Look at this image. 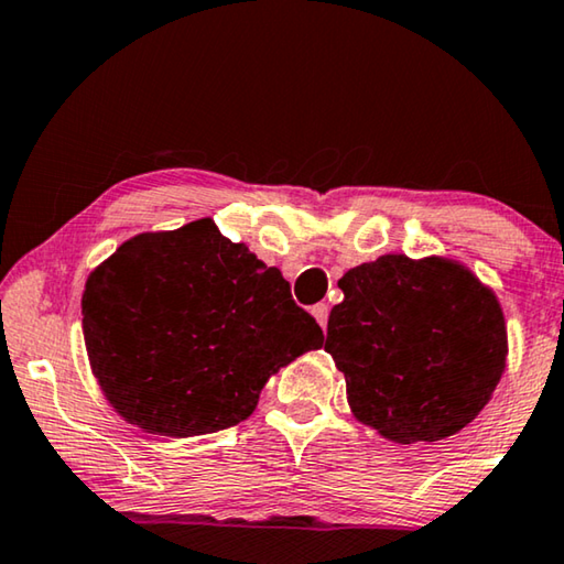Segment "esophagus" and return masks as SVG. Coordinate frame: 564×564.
Segmentation results:
<instances>
[{
	"label": "esophagus",
	"instance_id": "esophagus-1",
	"mask_svg": "<svg viewBox=\"0 0 564 564\" xmlns=\"http://www.w3.org/2000/svg\"><path fill=\"white\" fill-rule=\"evenodd\" d=\"M311 314H314V318L318 321L321 328H326V324H328V306H326V303H316V306L311 308Z\"/></svg>",
	"mask_w": 564,
	"mask_h": 564
}]
</instances>
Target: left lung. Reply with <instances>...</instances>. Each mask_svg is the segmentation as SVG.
<instances>
[{
    "label": "left lung",
    "mask_w": 564,
    "mask_h": 564,
    "mask_svg": "<svg viewBox=\"0 0 564 564\" xmlns=\"http://www.w3.org/2000/svg\"><path fill=\"white\" fill-rule=\"evenodd\" d=\"M326 351L361 424L397 444L457 434L491 399L507 366L495 291L467 265L381 256L344 273Z\"/></svg>",
    "instance_id": "obj_1"
}]
</instances>
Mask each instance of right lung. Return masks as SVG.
Returning a JSON list of instances; mask_svg holds the SVG:
<instances>
[{"label": "right lung", "instance_id": "obj_1", "mask_svg": "<svg viewBox=\"0 0 564 564\" xmlns=\"http://www.w3.org/2000/svg\"><path fill=\"white\" fill-rule=\"evenodd\" d=\"M83 330L112 409L175 440L243 422L281 366L324 344L279 268L210 218L124 240L89 273Z\"/></svg>", "mask_w": 564, "mask_h": 564}]
</instances>
